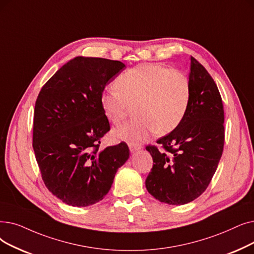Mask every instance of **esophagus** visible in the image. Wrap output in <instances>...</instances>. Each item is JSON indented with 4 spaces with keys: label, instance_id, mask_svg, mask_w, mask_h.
Returning <instances> with one entry per match:
<instances>
[{
    "label": "esophagus",
    "instance_id": "obj_1",
    "mask_svg": "<svg viewBox=\"0 0 254 254\" xmlns=\"http://www.w3.org/2000/svg\"><path fill=\"white\" fill-rule=\"evenodd\" d=\"M128 147H129L130 152H136L141 149V145H138V144H129Z\"/></svg>",
    "mask_w": 254,
    "mask_h": 254
}]
</instances>
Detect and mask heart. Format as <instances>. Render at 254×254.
Masks as SVG:
<instances>
[{"label":"heart","mask_w":254,"mask_h":254,"mask_svg":"<svg viewBox=\"0 0 254 254\" xmlns=\"http://www.w3.org/2000/svg\"><path fill=\"white\" fill-rule=\"evenodd\" d=\"M116 89L102 93L100 102L105 116L118 124L136 105L137 118L112 130L118 141L138 144L153 130L165 135L178 127L191 100V84L184 72L156 63L137 65L121 73L115 81Z\"/></svg>","instance_id":"b5f03b06"}]
</instances>
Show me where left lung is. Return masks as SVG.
Here are the masks:
<instances>
[{
    "mask_svg": "<svg viewBox=\"0 0 254 254\" xmlns=\"http://www.w3.org/2000/svg\"><path fill=\"white\" fill-rule=\"evenodd\" d=\"M191 100L180 126L146 146L153 166L145 181L156 199L182 205L199 197L211 183L224 146V110L213 78L191 57Z\"/></svg>",
    "mask_w": 254,
    "mask_h": 254,
    "instance_id": "obj_1",
    "label": "left lung"
}]
</instances>
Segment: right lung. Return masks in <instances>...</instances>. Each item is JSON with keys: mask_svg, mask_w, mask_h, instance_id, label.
Listing matches in <instances>:
<instances>
[{"mask_svg": "<svg viewBox=\"0 0 254 254\" xmlns=\"http://www.w3.org/2000/svg\"><path fill=\"white\" fill-rule=\"evenodd\" d=\"M125 67L120 61L75 57L38 94L33 149L47 188L66 204L81 207L101 201L129 157L125 142L100 150L110 130L100 98Z\"/></svg>", "mask_w": 254, "mask_h": 254, "instance_id": "obj_1", "label": "right lung"}]
</instances>
